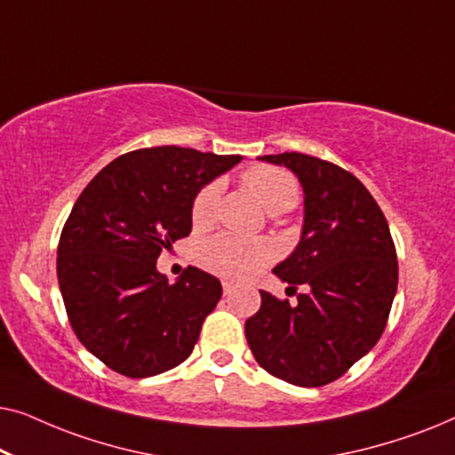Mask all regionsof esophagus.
Here are the masks:
<instances>
[{
	"instance_id": "esophagus-1",
	"label": "esophagus",
	"mask_w": 455,
	"mask_h": 455,
	"mask_svg": "<svg viewBox=\"0 0 455 455\" xmlns=\"http://www.w3.org/2000/svg\"><path fill=\"white\" fill-rule=\"evenodd\" d=\"M221 285H223V294H226V296H229V294H232V290H234V285H232V282H228V279H223V282H221Z\"/></svg>"
}]
</instances>
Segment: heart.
Returning a JSON list of instances; mask_svg holds the SVG:
<instances>
[{
	"label": "heart",
	"mask_w": 455,
	"mask_h": 455,
	"mask_svg": "<svg viewBox=\"0 0 455 455\" xmlns=\"http://www.w3.org/2000/svg\"><path fill=\"white\" fill-rule=\"evenodd\" d=\"M244 184L269 213H285L300 198V186L282 167L257 165L244 172ZM223 190L221 180L204 184L190 204V221L195 229H207L215 221L217 204ZM273 259V246L267 240H246L234 234H217L203 242L196 251V263L215 275L248 279Z\"/></svg>",
	"instance_id": "heart-1"
}]
</instances>
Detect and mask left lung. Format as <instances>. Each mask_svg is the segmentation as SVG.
Here are the masks:
<instances>
[{"label": "left lung", "instance_id": "left-lung-1", "mask_svg": "<svg viewBox=\"0 0 455 455\" xmlns=\"http://www.w3.org/2000/svg\"><path fill=\"white\" fill-rule=\"evenodd\" d=\"M260 159L290 167L302 184L300 242L273 273L294 294L308 290L294 304L260 290L246 339L273 377L321 387L381 338L397 290L395 244L377 201L344 167L294 151Z\"/></svg>", "mask_w": 455, "mask_h": 455}]
</instances>
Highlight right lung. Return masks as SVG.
<instances>
[{
  "mask_svg": "<svg viewBox=\"0 0 455 455\" xmlns=\"http://www.w3.org/2000/svg\"><path fill=\"white\" fill-rule=\"evenodd\" d=\"M240 159L173 145L139 148L80 192L60 235L58 282L80 344L111 371L153 377L195 350L221 298L220 279L188 267L167 283L157 259L190 234L196 192Z\"/></svg>",
  "mask_w": 455,
  "mask_h": 455,
  "instance_id": "1",
  "label": "right lung"
}]
</instances>
